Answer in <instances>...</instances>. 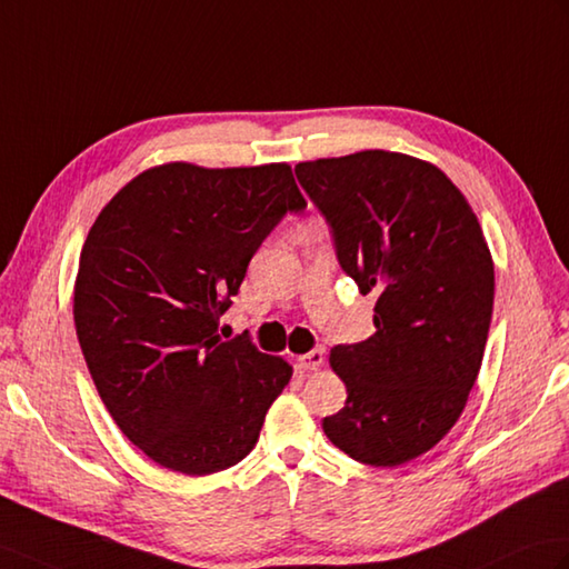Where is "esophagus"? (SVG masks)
Returning <instances> with one entry per match:
<instances>
[{
	"mask_svg": "<svg viewBox=\"0 0 569 569\" xmlns=\"http://www.w3.org/2000/svg\"><path fill=\"white\" fill-rule=\"evenodd\" d=\"M325 361V349H312L308 353L298 356V363L306 368V371H315V368H320Z\"/></svg>",
	"mask_w": 569,
	"mask_h": 569,
	"instance_id": "esophagus-1",
	"label": "esophagus"
}]
</instances>
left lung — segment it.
Returning <instances> with one entry per match:
<instances>
[{
    "label": "left lung",
    "mask_w": 569,
    "mask_h": 569,
    "mask_svg": "<svg viewBox=\"0 0 569 569\" xmlns=\"http://www.w3.org/2000/svg\"><path fill=\"white\" fill-rule=\"evenodd\" d=\"M341 271L378 296L376 335L337 345L347 402L322 419L349 458L398 468L451 431L478 380L495 267L472 208L441 169L366 150L296 164Z\"/></svg>",
    "instance_id": "left-lung-1"
}]
</instances>
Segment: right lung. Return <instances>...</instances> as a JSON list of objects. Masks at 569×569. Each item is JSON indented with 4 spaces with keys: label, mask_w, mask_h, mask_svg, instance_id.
<instances>
[{
    "label": "right lung",
    "mask_w": 569,
    "mask_h": 569,
    "mask_svg": "<svg viewBox=\"0 0 569 569\" xmlns=\"http://www.w3.org/2000/svg\"><path fill=\"white\" fill-rule=\"evenodd\" d=\"M306 206L288 164L174 162L142 171L91 224L77 339L101 402L154 463L210 475L254 448L293 368L218 327L261 242Z\"/></svg>",
    "instance_id": "right-lung-1"
}]
</instances>
